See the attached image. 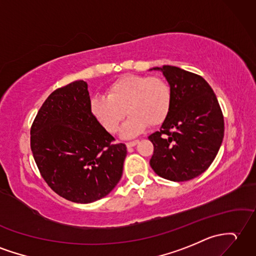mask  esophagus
Wrapping results in <instances>:
<instances>
[{"label":"esophagus","instance_id":"esophagus-1","mask_svg":"<svg viewBox=\"0 0 256 256\" xmlns=\"http://www.w3.org/2000/svg\"><path fill=\"white\" fill-rule=\"evenodd\" d=\"M136 144H138V140H132V142H126V147L130 148V147H134Z\"/></svg>","mask_w":256,"mask_h":256}]
</instances>
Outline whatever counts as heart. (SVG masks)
<instances>
[{"label":"heart","mask_w":256,"mask_h":256,"mask_svg":"<svg viewBox=\"0 0 256 256\" xmlns=\"http://www.w3.org/2000/svg\"><path fill=\"white\" fill-rule=\"evenodd\" d=\"M171 109L169 85L158 77L124 75L106 89V96H94L90 111L106 132L116 133L126 114L130 116L122 126L123 138H134L148 124L158 126L168 118Z\"/></svg>","instance_id":"obj_1"}]
</instances>
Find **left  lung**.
Wrapping results in <instances>:
<instances>
[{
    "instance_id": "obj_1",
    "label": "left lung",
    "mask_w": 256,
    "mask_h": 256,
    "mask_svg": "<svg viewBox=\"0 0 256 256\" xmlns=\"http://www.w3.org/2000/svg\"><path fill=\"white\" fill-rule=\"evenodd\" d=\"M162 70L171 90L168 118L150 140V167L170 181L194 179L208 169L222 146L224 123L216 94L203 77L171 65Z\"/></svg>"
}]
</instances>
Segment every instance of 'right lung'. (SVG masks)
I'll return each mask as SVG.
<instances>
[{
	"mask_svg": "<svg viewBox=\"0 0 256 256\" xmlns=\"http://www.w3.org/2000/svg\"><path fill=\"white\" fill-rule=\"evenodd\" d=\"M114 140L92 114L84 80L53 92L30 130L32 156L48 186L80 204L104 198L120 181L126 146Z\"/></svg>",
	"mask_w": 256,
	"mask_h": 256,
	"instance_id": "right-lung-1",
	"label": "right lung"
}]
</instances>
